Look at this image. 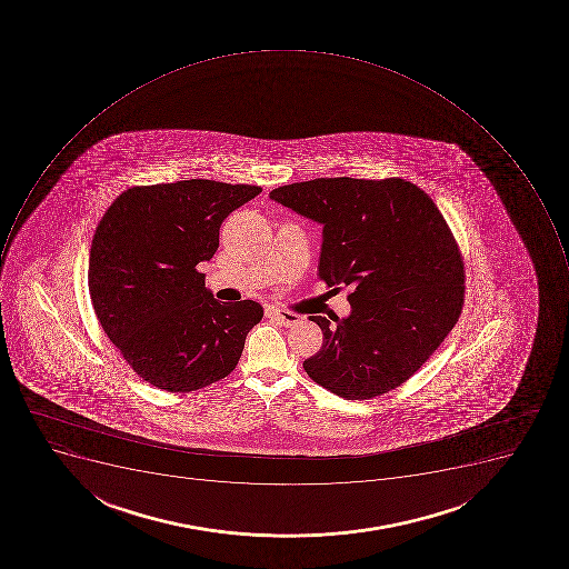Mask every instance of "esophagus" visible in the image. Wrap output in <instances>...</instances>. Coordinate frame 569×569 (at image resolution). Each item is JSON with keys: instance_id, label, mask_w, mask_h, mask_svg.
Returning a JSON list of instances; mask_svg holds the SVG:
<instances>
[{"instance_id": "obj_1", "label": "esophagus", "mask_w": 569, "mask_h": 569, "mask_svg": "<svg viewBox=\"0 0 569 569\" xmlns=\"http://www.w3.org/2000/svg\"><path fill=\"white\" fill-rule=\"evenodd\" d=\"M267 317L272 318V320L284 327L296 326V323L300 322L299 315L284 311V309L269 308L267 309Z\"/></svg>"}]
</instances>
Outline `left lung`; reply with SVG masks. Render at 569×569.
<instances>
[{
  "label": "left lung",
  "instance_id": "left-lung-1",
  "mask_svg": "<svg viewBox=\"0 0 569 569\" xmlns=\"http://www.w3.org/2000/svg\"><path fill=\"white\" fill-rule=\"evenodd\" d=\"M270 199L323 226L318 278L350 287L349 317H309L323 343L306 373L347 400L399 388L465 305L461 249L435 201L400 178H318L273 188Z\"/></svg>",
  "mask_w": 569,
  "mask_h": 569
}]
</instances>
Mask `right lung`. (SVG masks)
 I'll return each mask as SVG.
<instances>
[{
  "label": "right lung",
  "mask_w": 569,
  "mask_h": 569,
  "mask_svg": "<svg viewBox=\"0 0 569 569\" xmlns=\"http://www.w3.org/2000/svg\"><path fill=\"white\" fill-rule=\"evenodd\" d=\"M260 192L211 179L131 187L99 220L89 258L96 317L158 390L190 393L228 377L263 317L254 300L213 299L198 270L219 249L226 217Z\"/></svg>",
  "instance_id": "add662e5"
}]
</instances>
